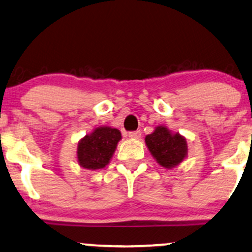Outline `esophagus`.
Listing matches in <instances>:
<instances>
[{
  "mask_svg": "<svg viewBox=\"0 0 252 252\" xmlns=\"http://www.w3.org/2000/svg\"><path fill=\"white\" fill-rule=\"evenodd\" d=\"M141 135H142V132L139 131V130H137V131H131V132H129V137L132 138V139H138V138H141Z\"/></svg>",
  "mask_w": 252,
  "mask_h": 252,
  "instance_id": "esophagus-1",
  "label": "esophagus"
}]
</instances>
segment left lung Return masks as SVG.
Wrapping results in <instances>:
<instances>
[{
  "label": "left lung",
  "mask_w": 252,
  "mask_h": 252,
  "mask_svg": "<svg viewBox=\"0 0 252 252\" xmlns=\"http://www.w3.org/2000/svg\"><path fill=\"white\" fill-rule=\"evenodd\" d=\"M145 144L156 162L165 169L175 168L188 155L186 137L164 126H156L153 134L145 136Z\"/></svg>",
  "instance_id": "1"
}]
</instances>
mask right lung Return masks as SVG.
I'll list each match as a JSON object with an SVG mask.
<instances>
[{
	"label": "right lung",
	"mask_w": 252,
	"mask_h": 252,
	"mask_svg": "<svg viewBox=\"0 0 252 252\" xmlns=\"http://www.w3.org/2000/svg\"><path fill=\"white\" fill-rule=\"evenodd\" d=\"M122 136L121 131L111 126H98L80 139L77 145V162L82 168L97 170L109 164L117 143Z\"/></svg>",
	"instance_id": "right-lung-1"
}]
</instances>
